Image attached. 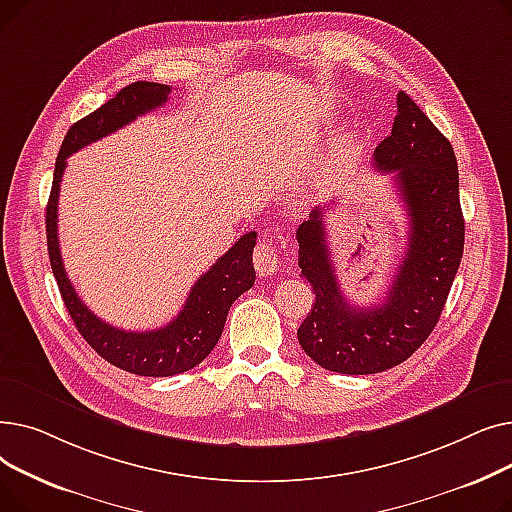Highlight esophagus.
Returning <instances> with one entry per match:
<instances>
[{
    "mask_svg": "<svg viewBox=\"0 0 512 512\" xmlns=\"http://www.w3.org/2000/svg\"><path fill=\"white\" fill-rule=\"evenodd\" d=\"M253 261L259 276H272L280 267V253L270 240H259L255 247Z\"/></svg>",
    "mask_w": 512,
    "mask_h": 512,
    "instance_id": "34e87169",
    "label": "esophagus"
}]
</instances>
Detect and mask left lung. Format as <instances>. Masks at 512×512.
I'll return each instance as SVG.
<instances>
[{
  "mask_svg": "<svg viewBox=\"0 0 512 512\" xmlns=\"http://www.w3.org/2000/svg\"><path fill=\"white\" fill-rule=\"evenodd\" d=\"M398 114L373 151V166L394 172L409 213V247L382 305L355 307L340 290L326 245L324 207L297 230L301 274L315 301L297 336L324 369L380 373L407 361L436 328L465 247L459 166L450 141L400 91Z\"/></svg>",
  "mask_w": 512,
  "mask_h": 512,
  "instance_id": "1",
  "label": "left lung"
}]
</instances>
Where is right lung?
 <instances>
[{"label":"right lung","instance_id":"1","mask_svg":"<svg viewBox=\"0 0 512 512\" xmlns=\"http://www.w3.org/2000/svg\"><path fill=\"white\" fill-rule=\"evenodd\" d=\"M170 91L168 85L137 80L118 91L116 97L103 103L99 110L72 124L56 159L45 215L51 270L76 330L107 363L134 375H147V378H168V375L184 373L213 351L222 336L232 303L255 284L253 249L257 232L242 234L236 245L209 267V272H205L188 292L182 311L168 326L151 332H126L101 321L80 301L70 284L58 242V197L66 159L72 153L164 105Z\"/></svg>","mask_w":512,"mask_h":512}]
</instances>
